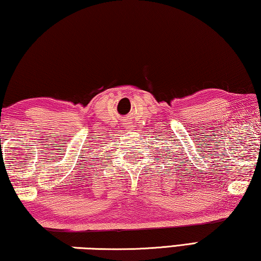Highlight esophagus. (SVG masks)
<instances>
[{
	"label": "esophagus",
	"mask_w": 261,
	"mask_h": 261,
	"mask_svg": "<svg viewBox=\"0 0 261 261\" xmlns=\"http://www.w3.org/2000/svg\"><path fill=\"white\" fill-rule=\"evenodd\" d=\"M123 127H124L126 131H131V130H134V124H132L130 121H125L124 123H123Z\"/></svg>",
	"instance_id": "1"
}]
</instances>
